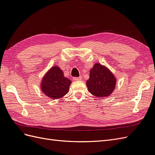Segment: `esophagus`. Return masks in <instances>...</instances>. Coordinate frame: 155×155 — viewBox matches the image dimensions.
<instances>
[{
    "label": "esophagus",
    "mask_w": 155,
    "mask_h": 155,
    "mask_svg": "<svg viewBox=\"0 0 155 155\" xmlns=\"http://www.w3.org/2000/svg\"><path fill=\"white\" fill-rule=\"evenodd\" d=\"M82 79V78L81 77H74L73 78V80L74 81H81Z\"/></svg>",
    "instance_id": "esophagus-1"
}]
</instances>
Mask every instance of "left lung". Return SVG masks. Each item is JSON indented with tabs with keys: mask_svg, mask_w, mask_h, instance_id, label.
Returning a JSON list of instances; mask_svg holds the SVG:
<instances>
[{
	"mask_svg": "<svg viewBox=\"0 0 155 155\" xmlns=\"http://www.w3.org/2000/svg\"><path fill=\"white\" fill-rule=\"evenodd\" d=\"M117 79L107 67L95 63L90 71V78L86 81L89 92L97 97H107L115 89Z\"/></svg>",
	"mask_w": 155,
	"mask_h": 155,
	"instance_id": "8db88e82",
	"label": "left lung"
}]
</instances>
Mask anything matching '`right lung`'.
<instances>
[{"instance_id":"1","label":"right lung","mask_w":155,"mask_h":155,"mask_svg":"<svg viewBox=\"0 0 155 155\" xmlns=\"http://www.w3.org/2000/svg\"><path fill=\"white\" fill-rule=\"evenodd\" d=\"M71 81L65 77L58 66H53L47 71L41 82V89L47 97L56 100L68 93Z\"/></svg>"}]
</instances>
